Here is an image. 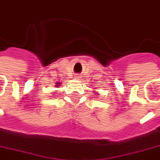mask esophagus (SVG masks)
<instances>
[{
  "label": "esophagus",
  "instance_id": "obj_1",
  "mask_svg": "<svg viewBox=\"0 0 160 160\" xmlns=\"http://www.w3.org/2000/svg\"><path fill=\"white\" fill-rule=\"evenodd\" d=\"M75 78H76V79H79V78H80V77H79V76H76V77H75Z\"/></svg>",
  "mask_w": 160,
  "mask_h": 160
}]
</instances>
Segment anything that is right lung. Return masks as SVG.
Instances as JSON below:
<instances>
[{
  "label": "right lung",
  "instance_id": "add662e5",
  "mask_svg": "<svg viewBox=\"0 0 160 160\" xmlns=\"http://www.w3.org/2000/svg\"><path fill=\"white\" fill-rule=\"evenodd\" d=\"M59 84H61V83H60V82H57V83H56V85H55V86H56V87H58V86H59Z\"/></svg>",
  "mask_w": 160,
  "mask_h": 160
}]
</instances>
